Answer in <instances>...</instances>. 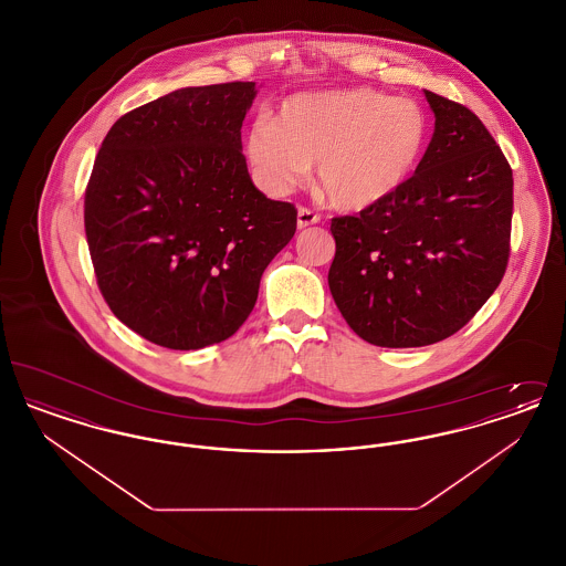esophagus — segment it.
Wrapping results in <instances>:
<instances>
[{"label":"esophagus","instance_id":"1","mask_svg":"<svg viewBox=\"0 0 566 566\" xmlns=\"http://www.w3.org/2000/svg\"><path fill=\"white\" fill-rule=\"evenodd\" d=\"M316 222H321V216L316 214V212H312L310 208H298V212H296V227H298V229L312 227V224H316Z\"/></svg>","mask_w":566,"mask_h":566}]
</instances>
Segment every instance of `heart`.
<instances>
[{"label":"heart","mask_w":566,"mask_h":566,"mask_svg":"<svg viewBox=\"0 0 566 566\" xmlns=\"http://www.w3.org/2000/svg\"><path fill=\"white\" fill-rule=\"evenodd\" d=\"M431 135V116L418 102L352 86L293 95L275 120L256 116L245 134V155L271 195L307 182L318 163V190L328 206L363 212L418 174Z\"/></svg>","instance_id":"obj_1"}]
</instances>
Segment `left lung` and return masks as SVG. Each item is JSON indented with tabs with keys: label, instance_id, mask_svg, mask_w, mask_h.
<instances>
[{
	"label": "left lung",
	"instance_id": "left-lung-1",
	"mask_svg": "<svg viewBox=\"0 0 566 566\" xmlns=\"http://www.w3.org/2000/svg\"><path fill=\"white\" fill-rule=\"evenodd\" d=\"M427 159L403 189L331 220L328 289L365 342L420 348L454 335L501 284L512 238V167L484 123L424 91Z\"/></svg>",
	"mask_w": 566,
	"mask_h": 566
}]
</instances>
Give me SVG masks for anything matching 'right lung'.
<instances>
[{
	"mask_svg": "<svg viewBox=\"0 0 566 566\" xmlns=\"http://www.w3.org/2000/svg\"><path fill=\"white\" fill-rule=\"evenodd\" d=\"M254 95V82L178 88L120 116L93 165L84 231L97 286L163 348L231 337L295 235V206L256 189L242 155Z\"/></svg>",
	"mask_w": 566,
	"mask_h": 566,
	"instance_id": "right-lung-1",
	"label": "right lung"
}]
</instances>
